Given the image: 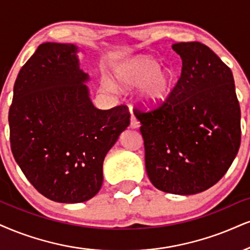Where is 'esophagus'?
<instances>
[{
    "label": "esophagus",
    "mask_w": 250,
    "mask_h": 250,
    "mask_svg": "<svg viewBox=\"0 0 250 250\" xmlns=\"http://www.w3.org/2000/svg\"><path fill=\"white\" fill-rule=\"evenodd\" d=\"M140 126V123H139V120H138L137 118H135V117L132 115L131 116V123H130V127L131 128H138Z\"/></svg>",
    "instance_id": "obj_1"
}]
</instances>
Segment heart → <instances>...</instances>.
<instances>
[{
    "label": "heart",
    "mask_w": 250,
    "mask_h": 250,
    "mask_svg": "<svg viewBox=\"0 0 250 250\" xmlns=\"http://www.w3.org/2000/svg\"><path fill=\"white\" fill-rule=\"evenodd\" d=\"M115 79L117 85L124 89L143 85L138 100L146 109L162 105L175 85V74L171 69L160 68L158 61L143 55L120 64L115 70Z\"/></svg>",
    "instance_id": "1"
}]
</instances>
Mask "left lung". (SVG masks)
<instances>
[{
  "instance_id": "obj_1",
  "label": "left lung",
  "mask_w": 250,
  "mask_h": 250,
  "mask_svg": "<svg viewBox=\"0 0 250 250\" xmlns=\"http://www.w3.org/2000/svg\"><path fill=\"white\" fill-rule=\"evenodd\" d=\"M181 78L162 105L135 110L145 165L156 189L195 195L214 186L235 159L241 111L232 70L208 46L176 42Z\"/></svg>"
}]
</instances>
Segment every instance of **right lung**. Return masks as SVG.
<instances>
[{
	"instance_id": "add662e5",
	"label": "right lung",
	"mask_w": 250,
	"mask_h": 250,
	"mask_svg": "<svg viewBox=\"0 0 250 250\" xmlns=\"http://www.w3.org/2000/svg\"><path fill=\"white\" fill-rule=\"evenodd\" d=\"M79 48L44 42L21 67L9 110L11 152L29 182L58 203L85 202L103 183L106 153L130 125L127 106L96 109Z\"/></svg>"
}]
</instances>
